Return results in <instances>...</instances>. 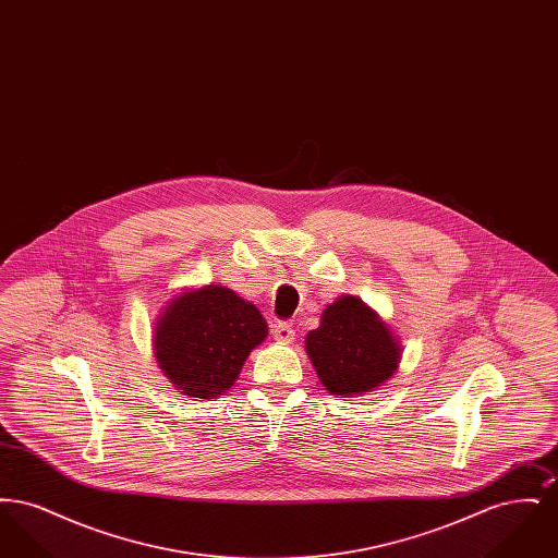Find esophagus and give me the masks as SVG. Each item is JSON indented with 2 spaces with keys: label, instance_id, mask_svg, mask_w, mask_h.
I'll return each instance as SVG.
<instances>
[{
  "label": "esophagus",
  "instance_id": "34e87169",
  "mask_svg": "<svg viewBox=\"0 0 558 558\" xmlns=\"http://www.w3.org/2000/svg\"><path fill=\"white\" fill-rule=\"evenodd\" d=\"M271 335H274V339L280 341V343H292V341H294V330H292V326L289 322H278V324H274V326H271Z\"/></svg>",
  "mask_w": 558,
  "mask_h": 558
}]
</instances>
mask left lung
I'll use <instances>...</instances> for the list:
<instances>
[{"instance_id":"8db88e82","label":"left lung","mask_w":558,"mask_h":558,"mask_svg":"<svg viewBox=\"0 0 558 558\" xmlns=\"http://www.w3.org/2000/svg\"><path fill=\"white\" fill-rule=\"evenodd\" d=\"M319 383L332 396H366L398 371L401 345L362 299L341 294L305 337Z\"/></svg>"}]
</instances>
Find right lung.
Wrapping results in <instances>:
<instances>
[{"mask_svg": "<svg viewBox=\"0 0 558 558\" xmlns=\"http://www.w3.org/2000/svg\"><path fill=\"white\" fill-rule=\"evenodd\" d=\"M259 310L219 284L171 299L155 326V357L162 374L190 398L223 396L248 353L264 343Z\"/></svg>", "mask_w": 558, "mask_h": 558, "instance_id": "right-lung-1", "label": "right lung"}]
</instances>
